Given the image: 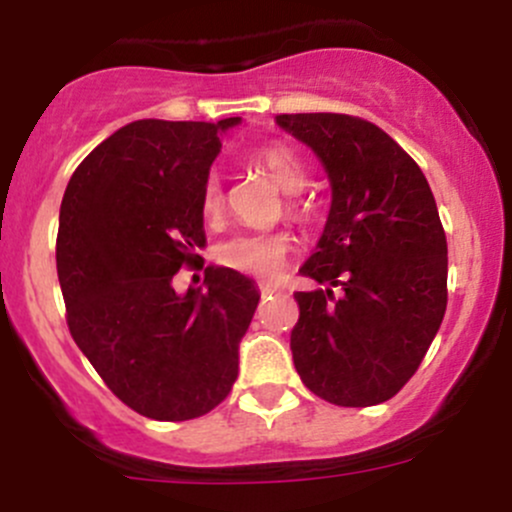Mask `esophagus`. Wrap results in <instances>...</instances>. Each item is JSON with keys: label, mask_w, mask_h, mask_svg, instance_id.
I'll use <instances>...</instances> for the list:
<instances>
[{"label": "esophagus", "mask_w": 512, "mask_h": 512, "mask_svg": "<svg viewBox=\"0 0 512 512\" xmlns=\"http://www.w3.org/2000/svg\"><path fill=\"white\" fill-rule=\"evenodd\" d=\"M257 289H260L262 297H267V294H275L277 292V287L275 285H267V282H260V285H257Z\"/></svg>", "instance_id": "esophagus-1"}]
</instances>
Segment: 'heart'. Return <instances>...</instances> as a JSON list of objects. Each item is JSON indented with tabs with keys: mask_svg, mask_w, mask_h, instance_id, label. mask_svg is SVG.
I'll list each match as a JSON object with an SVG mask.
<instances>
[{
	"mask_svg": "<svg viewBox=\"0 0 512 512\" xmlns=\"http://www.w3.org/2000/svg\"><path fill=\"white\" fill-rule=\"evenodd\" d=\"M257 165L272 175L277 185L289 195L302 193L307 185V170L302 160L285 143H267L255 151ZM225 195L223 180L218 173H210L200 190V213L208 223H218L223 215ZM289 210H297V203H289ZM292 237L285 230H242L220 242L215 257L220 265L252 277H275L285 265Z\"/></svg>",
	"mask_w": 512,
	"mask_h": 512,
	"instance_id": "obj_1",
	"label": "heart"
}]
</instances>
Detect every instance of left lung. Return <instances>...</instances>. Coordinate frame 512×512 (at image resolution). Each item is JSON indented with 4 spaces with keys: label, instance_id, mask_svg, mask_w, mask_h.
Wrapping results in <instances>:
<instances>
[{
    "label": "left lung",
    "instance_id": "8db88e82",
    "mask_svg": "<svg viewBox=\"0 0 512 512\" xmlns=\"http://www.w3.org/2000/svg\"><path fill=\"white\" fill-rule=\"evenodd\" d=\"M332 183V208L294 292V369L319 399L376 406L416 374L448 302V245L416 160L374 123L347 113H280ZM332 286L340 287L334 295Z\"/></svg>",
    "mask_w": 512,
    "mask_h": 512
}]
</instances>
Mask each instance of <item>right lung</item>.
<instances>
[{
  "instance_id": "obj_1",
  "label": "right lung",
  "mask_w": 512,
  "mask_h": 512,
  "mask_svg": "<svg viewBox=\"0 0 512 512\" xmlns=\"http://www.w3.org/2000/svg\"><path fill=\"white\" fill-rule=\"evenodd\" d=\"M235 123H128L81 160L61 200L56 272L71 337L128 409L156 421L225 401L260 302L230 267L205 270L208 292L170 285L205 247L200 190Z\"/></svg>"
}]
</instances>
